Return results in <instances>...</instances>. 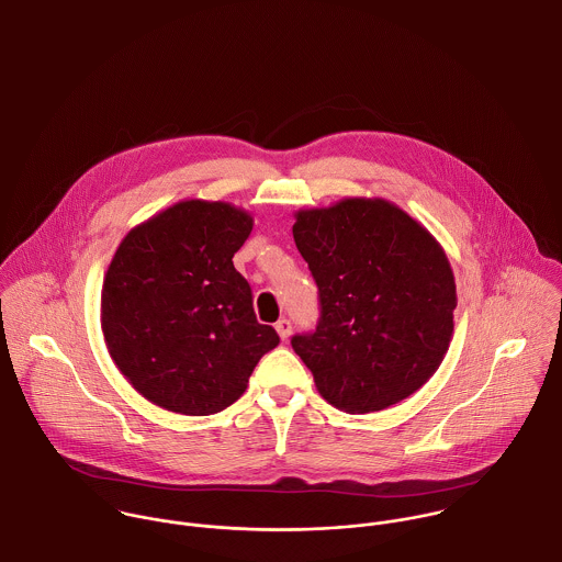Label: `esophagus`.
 I'll use <instances>...</instances> for the list:
<instances>
[{"label": "esophagus", "mask_w": 562, "mask_h": 562, "mask_svg": "<svg viewBox=\"0 0 562 562\" xmlns=\"http://www.w3.org/2000/svg\"><path fill=\"white\" fill-rule=\"evenodd\" d=\"M291 319H286V317H282V319H278L276 322V330H278V335H280V339L282 341H286L289 339V335H291Z\"/></svg>", "instance_id": "1"}]
</instances>
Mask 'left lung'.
I'll list each match as a JSON object with an SVG mask.
<instances>
[{
  "label": "left lung",
  "mask_w": 562,
  "mask_h": 562,
  "mask_svg": "<svg viewBox=\"0 0 562 562\" xmlns=\"http://www.w3.org/2000/svg\"><path fill=\"white\" fill-rule=\"evenodd\" d=\"M293 238L319 289V322L293 350L319 394L350 414L420 390L453 335L456 278L440 243L385 199L300 210Z\"/></svg>",
  "instance_id": "8db88e82"
}]
</instances>
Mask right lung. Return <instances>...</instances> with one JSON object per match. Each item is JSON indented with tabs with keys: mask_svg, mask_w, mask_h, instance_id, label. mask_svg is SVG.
Returning <instances> with one entry per match:
<instances>
[{
	"mask_svg": "<svg viewBox=\"0 0 562 562\" xmlns=\"http://www.w3.org/2000/svg\"><path fill=\"white\" fill-rule=\"evenodd\" d=\"M249 212L223 201H179L133 227L102 284L106 350L150 403L210 416L236 403L256 363L280 344L258 324L234 254Z\"/></svg>",
	"mask_w": 562,
	"mask_h": 562,
	"instance_id": "add662e5",
	"label": "right lung"
}]
</instances>
